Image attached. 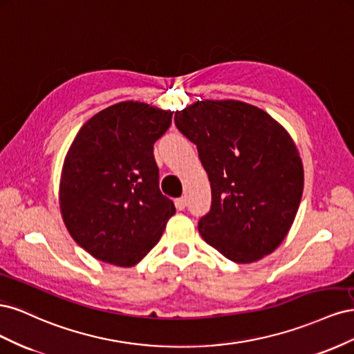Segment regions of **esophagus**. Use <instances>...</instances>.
Listing matches in <instances>:
<instances>
[{"mask_svg": "<svg viewBox=\"0 0 354 354\" xmlns=\"http://www.w3.org/2000/svg\"><path fill=\"white\" fill-rule=\"evenodd\" d=\"M185 207H186V198H177L176 199V208L178 209V211H181V209H185Z\"/></svg>", "mask_w": 354, "mask_h": 354, "instance_id": "obj_1", "label": "esophagus"}]
</instances>
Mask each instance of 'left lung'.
I'll use <instances>...</instances> for the list:
<instances>
[{
    "label": "left lung",
    "mask_w": 354,
    "mask_h": 354,
    "mask_svg": "<svg viewBox=\"0 0 354 354\" xmlns=\"http://www.w3.org/2000/svg\"><path fill=\"white\" fill-rule=\"evenodd\" d=\"M174 122L211 183L202 239L234 263H254L282 243L295 220L304 169L292 137L276 120L239 100H198Z\"/></svg>",
    "instance_id": "left-lung-1"
}]
</instances>
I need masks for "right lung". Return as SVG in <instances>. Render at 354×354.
I'll list each match as a JSON object with an SVG mask.
<instances>
[{
	"label": "right lung",
	"instance_id": "obj_1",
	"mask_svg": "<svg viewBox=\"0 0 354 354\" xmlns=\"http://www.w3.org/2000/svg\"><path fill=\"white\" fill-rule=\"evenodd\" d=\"M171 118L156 106L121 102L90 118L73 138L60 176V212L72 239L94 259L133 267L174 216L153 156Z\"/></svg>",
	"mask_w": 354,
	"mask_h": 354
}]
</instances>
